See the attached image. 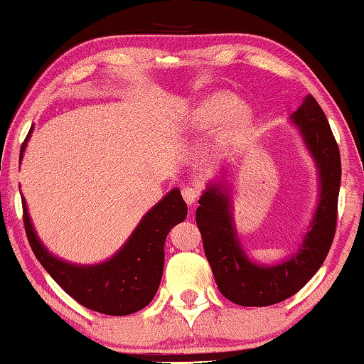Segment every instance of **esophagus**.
Instances as JSON below:
<instances>
[{
	"label": "esophagus",
	"instance_id": "obj_1",
	"mask_svg": "<svg viewBox=\"0 0 364 364\" xmlns=\"http://www.w3.org/2000/svg\"><path fill=\"white\" fill-rule=\"evenodd\" d=\"M182 197H183V200H186V203L188 206H192V205L197 203L198 192L195 188H192V187H183L182 188Z\"/></svg>",
	"mask_w": 364,
	"mask_h": 364
}]
</instances>
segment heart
I'll list each match as a JSON object with an SVG mask.
<instances>
[{
  "mask_svg": "<svg viewBox=\"0 0 364 364\" xmlns=\"http://www.w3.org/2000/svg\"><path fill=\"white\" fill-rule=\"evenodd\" d=\"M237 99L228 92H215L200 100L188 117L193 132L211 130L218 124V141L234 144L252 132L254 115L245 105L237 106Z\"/></svg>",
  "mask_w": 364,
  "mask_h": 364,
  "instance_id": "heart-1",
  "label": "heart"
}]
</instances>
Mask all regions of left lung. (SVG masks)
<instances>
[{
    "label": "left lung",
    "instance_id": "1",
    "mask_svg": "<svg viewBox=\"0 0 364 364\" xmlns=\"http://www.w3.org/2000/svg\"><path fill=\"white\" fill-rule=\"evenodd\" d=\"M289 119L316 161L321 182L314 220L298 252L277 265L254 264L237 237L228 190L213 183L198 200L195 220L218 289L239 306H272L291 298L321 268L335 236L342 178L338 144L326 114L311 94Z\"/></svg>",
    "mask_w": 364,
    "mask_h": 364
}]
</instances>
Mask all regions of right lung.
Returning a JSON list of instances; mask_svg holds the SVG:
<instances>
[{"mask_svg":"<svg viewBox=\"0 0 364 364\" xmlns=\"http://www.w3.org/2000/svg\"><path fill=\"white\" fill-rule=\"evenodd\" d=\"M31 133L32 128L22 143L21 159ZM22 210L27 239L50 277L81 306L107 316L133 314L151 303L163 278L167 234L187 216L181 190H171L143 216L124 247L112 259L85 267L68 264L50 254L33 231L24 197Z\"/></svg>","mask_w":364,"mask_h":364,"instance_id":"1","label":"right lung"}]
</instances>
